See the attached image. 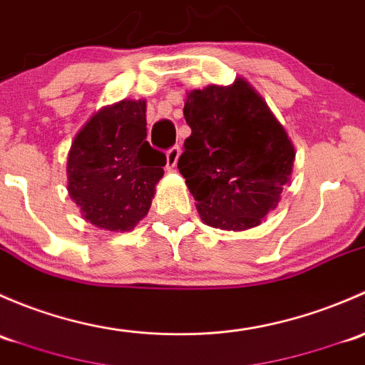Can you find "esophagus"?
Here are the masks:
<instances>
[{"instance_id":"34e87169","label":"esophagus","mask_w":365,"mask_h":365,"mask_svg":"<svg viewBox=\"0 0 365 365\" xmlns=\"http://www.w3.org/2000/svg\"><path fill=\"white\" fill-rule=\"evenodd\" d=\"M179 156H181V148L179 145H174L167 151V168H174L178 165Z\"/></svg>"}]
</instances>
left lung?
I'll use <instances>...</instances> for the list:
<instances>
[{
  "mask_svg": "<svg viewBox=\"0 0 365 365\" xmlns=\"http://www.w3.org/2000/svg\"><path fill=\"white\" fill-rule=\"evenodd\" d=\"M184 140L178 168L205 225L247 230L276 209L290 181L295 149L267 103L237 78L187 93Z\"/></svg>",
  "mask_w": 365,
  "mask_h": 365,
  "instance_id": "obj_1",
  "label": "left lung"
}]
</instances>
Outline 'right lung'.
I'll return each instance as SVG.
<instances>
[{"mask_svg":"<svg viewBox=\"0 0 365 365\" xmlns=\"http://www.w3.org/2000/svg\"><path fill=\"white\" fill-rule=\"evenodd\" d=\"M144 100H123L96 112L68 153V193L95 227L130 232L151 207L167 156L145 140Z\"/></svg>","mask_w":365,"mask_h":365,"instance_id":"right-lung-1","label":"right lung"}]
</instances>
